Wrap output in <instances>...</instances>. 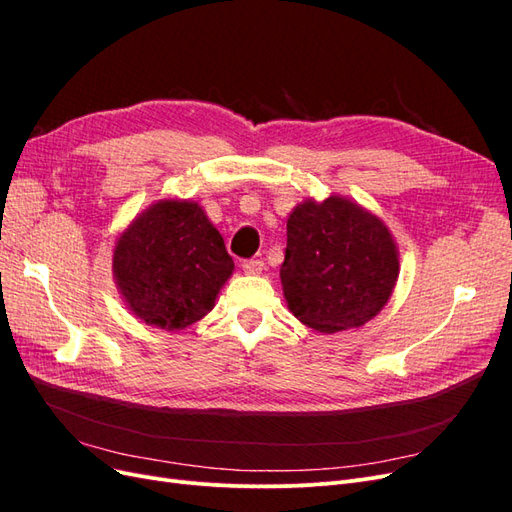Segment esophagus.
I'll use <instances>...</instances> for the list:
<instances>
[{
    "instance_id": "esophagus-1",
    "label": "esophagus",
    "mask_w": 512,
    "mask_h": 512,
    "mask_svg": "<svg viewBox=\"0 0 512 512\" xmlns=\"http://www.w3.org/2000/svg\"><path fill=\"white\" fill-rule=\"evenodd\" d=\"M241 269H243L247 275H258V273H262V269H265V262L258 260V258L243 260V262H241Z\"/></svg>"
}]
</instances>
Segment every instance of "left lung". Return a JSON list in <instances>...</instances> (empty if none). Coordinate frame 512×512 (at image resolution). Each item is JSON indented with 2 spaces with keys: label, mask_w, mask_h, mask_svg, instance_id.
I'll return each instance as SVG.
<instances>
[{
  "label": "left lung",
  "mask_w": 512,
  "mask_h": 512,
  "mask_svg": "<svg viewBox=\"0 0 512 512\" xmlns=\"http://www.w3.org/2000/svg\"><path fill=\"white\" fill-rule=\"evenodd\" d=\"M286 230L284 297L307 327L322 333L361 327L389 301L399 260L376 215L339 196L305 200Z\"/></svg>",
  "instance_id": "left-lung-1"
}]
</instances>
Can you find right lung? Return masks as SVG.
Instances as JSON below:
<instances>
[{
    "label": "right lung",
    "mask_w": 512,
    "mask_h": 512,
    "mask_svg": "<svg viewBox=\"0 0 512 512\" xmlns=\"http://www.w3.org/2000/svg\"><path fill=\"white\" fill-rule=\"evenodd\" d=\"M235 262L196 203L160 200L115 247L117 286L134 316L166 331L207 316Z\"/></svg>",
    "instance_id": "add662e5"
}]
</instances>
